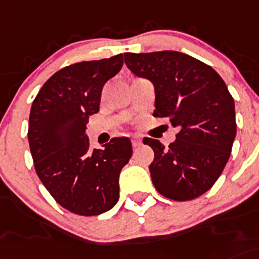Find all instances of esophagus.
Listing matches in <instances>:
<instances>
[{
    "label": "esophagus",
    "instance_id": "34e87169",
    "mask_svg": "<svg viewBox=\"0 0 259 259\" xmlns=\"http://www.w3.org/2000/svg\"><path fill=\"white\" fill-rule=\"evenodd\" d=\"M132 146L133 148H139L142 146V139L139 137H134L132 139Z\"/></svg>",
    "mask_w": 259,
    "mask_h": 259
}]
</instances>
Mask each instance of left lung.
Here are the masks:
<instances>
[{"label":"left lung","instance_id":"left-lung-1","mask_svg":"<svg viewBox=\"0 0 259 259\" xmlns=\"http://www.w3.org/2000/svg\"><path fill=\"white\" fill-rule=\"evenodd\" d=\"M137 76L154 85L153 116L178 127L176 141L152 147V183L159 194L190 200L211 189L228 163L236 135L235 105L222 78L204 62L175 51L124 53Z\"/></svg>","mask_w":259,"mask_h":259}]
</instances>
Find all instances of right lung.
Listing matches in <instances>:
<instances>
[{
    "instance_id": "1",
    "label": "right lung",
    "mask_w": 259,
    "mask_h": 259,
    "mask_svg": "<svg viewBox=\"0 0 259 259\" xmlns=\"http://www.w3.org/2000/svg\"><path fill=\"white\" fill-rule=\"evenodd\" d=\"M122 55L59 70L33 101L28 141L35 172L53 199L80 216H97L118 200V175L133 154L129 138H112L89 149V116L100 111L101 93L122 67Z\"/></svg>"
}]
</instances>
